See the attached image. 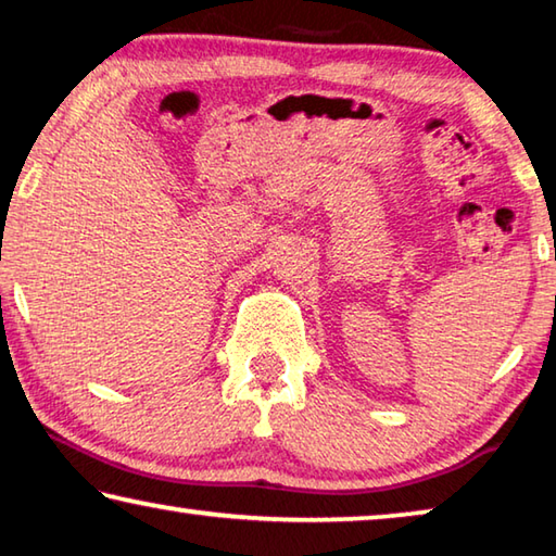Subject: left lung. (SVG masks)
I'll return each mask as SVG.
<instances>
[{"label": "left lung", "instance_id": "8db88e82", "mask_svg": "<svg viewBox=\"0 0 556 556\" xmlns=\"http://www.w3.org/2000/svg\"><path fill=\"white\" fill-rule=\"evenodd\" d=\"M554 260H556V250H554Z\"/></svg>", "mask_w": 556, "mask_h": 556}]
</instances>
